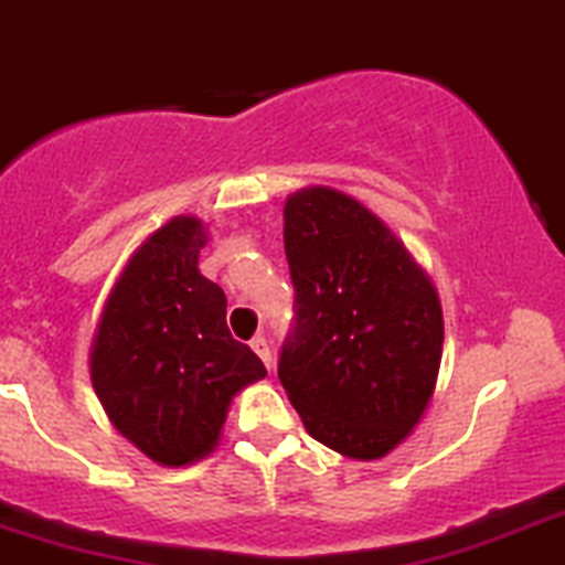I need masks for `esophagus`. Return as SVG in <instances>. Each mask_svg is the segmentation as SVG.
<instances>
[{
	"mask_svg": "<svg viewBox=\"0 0 565 565\" xmlns=\"http://www.w3.org/2000/svg\"><path fill=\"white\" fill-rule=\"evenodd\" d=\"M250 348L258 354V360L265 362L267 371H270V367H273V351H270V342H267V337L265 334H256L250 340Z\"/></svg>",
	"mask_w": 565,
	"mask_h": 565,
	"instance_id": "obj_1",
	"label": "esophagus"
}]
</instances>
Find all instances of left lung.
<instances>
[{"instance_id": "8db88e82", "label": "left lung", "mask_w": 565, "mask_h": 565, "mask_svg": "<svg viewBox=\"0 0 565 565\" xmlns=\"http://www.w3.org/2000/svg\"><path fill=\"white\" fill-rule=\"evenodd\" d=\"M295 323L278 379L309 435L379 460L413 431L443 354L440 298L393 231L329 186L284 205Z\"/></svg>"}]
</instances>
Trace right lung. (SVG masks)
<instances>
[{
  "label": "right lung",
  "mask_w": 565,
  "mask_h": 565,
  "mask_svg": "<svg viewBox=\"0 0 565 565\" xmlns=\"http://www.w3.org/2000/svg\"><path fill=\"white\" fill-rule=\"evenodd\" d=\"M205 228L175 217L130 256L92 345V384L110 424L161 466L217 446L228 404L267 371L225 326V292L200 276Z\"/></svg>",
  "instance_id": "1"
}]
</instances>
